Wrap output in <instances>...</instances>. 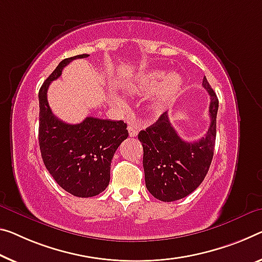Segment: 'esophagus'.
<instances>
[{"instance_id":"1","label":"esophagus","mask_w":262,"mask_h":262,"mask_svg":"<svg viewBox=\"0 0 262 262\" xmlns=\"http://www.w3.org/2000/svg\"><path fill=\"white\" fill-rule=\"evenodd\" d=\"M127 131H128V136L130 137H136L138 135V128H137L135 125H128Z\"/></svg>"}]
</instances>
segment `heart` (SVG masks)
Here are the masks:
<instances>
[{"label": "heart", "instance_id": "obj_1", "mask_svg": "<svg viewBox=\"0 0 262 262\" xmlns=\"http://www.w3.org/2000/svg\"><path fill=\"white\" fill-rule=\"evenodd\" d=\"M185 80L177 72L166 74V71L154 69L136 74L124 84V89L134 97H146L152 95L150 107L156 112L166 110L172 106L182 96ZM111 100L117 105L123 104V99L114 95Z\"/></svg>", "mask_w": 262, "mask_h": 262}]
</instances>
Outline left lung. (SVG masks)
I'll use <instances>...</instances> for the list:
<instances>
[{"label":"left lung","instance_id":"8db88e82","mask_svg":"<svg viewBox=\"0 0 262 262\" xmlns=\"http://www.w3.org/2000/svg\"><path fill=\"white\" fill-rule=\"evenodd\" d=\"M203 86L211 96V124L203 138L193 143L185 142L171 125L167 112L138 135L144 150L146 188L162 201L168 203L187 196L203 183L210 170L214 154L219 100L206 77L203 79Z\"/></svg>","mask_w":262,"mask_h":262}]
</instances>
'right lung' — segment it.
<instances>
[{"label": "right lung", "mask_w": 262, "mask_h": 262, "mask_svg": "<svg viewBox=\"0 0 262 262\" xmlns=\"http://www.w3.org/2000/svg\"><path fill=\"white\" fill-rule=\"evenodd\" d=\"M88 56L63 59L38 92V143L43 163L63 190L79 198L95 196L107 187L112 157L128 136L123 120L86 117L79 124H67L52 114L47 98L50 83L71 61Z\"/></svg>", "instance_id": "add662e5"}]
</instances>
